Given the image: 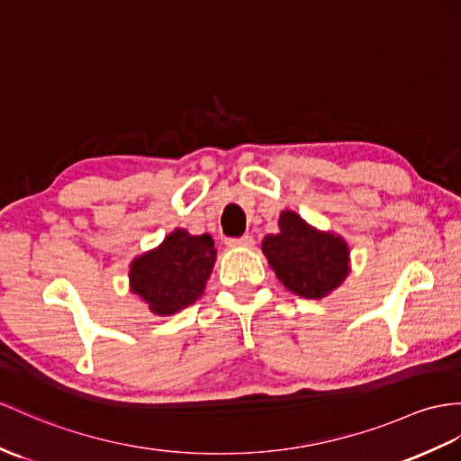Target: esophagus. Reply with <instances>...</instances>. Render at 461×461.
<instances>
[{
  "mask_svg": "<svg viewBox=\"0 0 461 461\" xmlns=\"http://www.w3.org/2000/svg\"><path fill=\"white\" fill-rule=\"evenodd\" d=\"M252 244H254V239L250 237V234H244V237L227 240V246H230V249H240V246H252Z\"/></svg>",
  "mask_w": 461,
  "mask_h": 461,
  "instance_id": "1",
  "label": "esophagus"
}]
</instances>
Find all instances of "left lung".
<instances>
[{"instance_id":"8db88e82","label":"left lung","mask_w":461,"mask_h":461,"mask_svg":"<svg viewBox=\"0 0 461 461\" xmlns=\"http://www.w3.org/2000/svg\"><path fill=\"white\" fill-rule=\"evenodd\" d=\"M262 250L282 284L307 299H321L348 276V246L340 237L324 234L297 212L279 215V234H269Z\"/></svg>"}]
</instances>
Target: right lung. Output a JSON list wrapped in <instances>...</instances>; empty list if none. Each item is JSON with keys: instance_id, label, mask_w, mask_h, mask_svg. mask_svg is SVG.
Returning <instances> with one entry per match:
<instances>
[{"instance_id": "1", "label": "right lung", "mask_w": 461, "mask_h": 461, "mask_svg": "<svg viewBox=\"0 0 461 461\" xmlns=\"http://www.w3.org/2000/svg\"><path fill=\"white\" fill-rule=\"evenodd\" d=\"M215 254L209 234L192 237L176 229L158 249L132 262V294L149 303L156 315H174L203 295Z\"/></svg>"}]
</instances>
